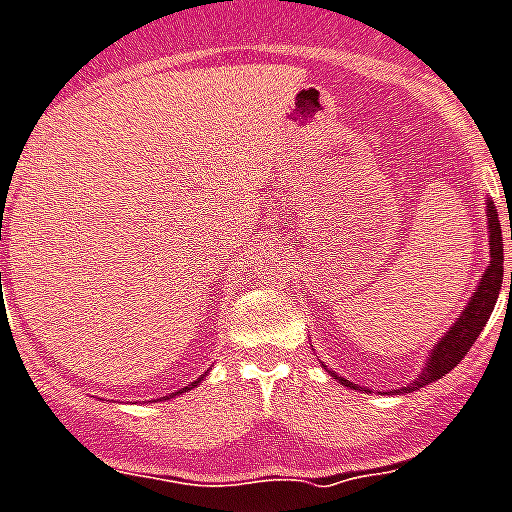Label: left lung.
Returning <instances> with one entry per match:
<instances>
[{
    "label": "left lung",
    "mask_w": 512,
    "mask_h": 512,
    "mask_svg": "<svg viewBox=\"0 0 512 512\" xmlns=\"http://www.w3.org/2000/svg\"><path fill=\"white\" fill-rule=\"evenodd\" d=\"M487 227H489V266L487 272L481 274L479 285H476V293L471 295V301L468 306L463 308V314H460L458 322L453 327L447 329L445 337H439V342L432 348L429 358H426L424 371L413 379L411 384H405L400 390L395 392H416L426 384L437 382L445 374L458 366L466 353L471 350V345L476 342L479 332L484 329V324L489 322V316H492L494 306H497V298H500L502 290V230H500V217H497V206L492 201H487ZM510 240H512V219H510ZM510 293H512V272H510ZM337 377V374H335ZM340 379L345 387L350 390H358L356 384L348 382V379ZM366 392V390H363Z\"/></svg>",
    "instance_id": "obj_1"
}]
</instances>
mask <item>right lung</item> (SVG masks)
<instances>
[{
  "mask_svg": "<svg viewBox=\"0 0 512 512\" xmlns=\"http://www.w3.org/2000/svg\"><path fill=\"white\" fill-rule=\"evenodd\" d=\"M204 377H206V374H204ZM204 377H201V379H204ZM201 379H198V382H201ZM198 382H190V384H188V387H185V390H190V387H196V384H198Z\"/></svg>",
  "mask_w": 512,
  "mask_h": 512,
  "instance_id": "right-lung-1",
  "label": "right lung"
}]
</instances>
